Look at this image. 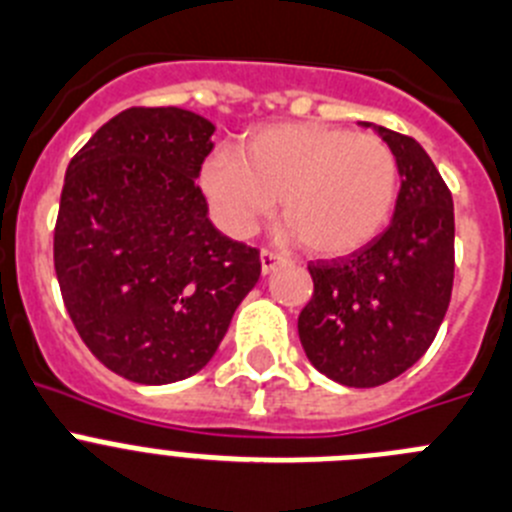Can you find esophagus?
<instances>
[{"label":"esophagus","mask_w":512,"mask_h":512,"mask_svg":"<svg viewBox=\"0 0 512 512\" xmlns=\"http://www.w3.org/2000/svg\"><path fill=\"white\" fill-rule=\"evenodd\" d=\"M283 262V257L278 255V252L273 250H262L260 252V265H262V275H270L275 270V267Z\"/></svg>","instance_id":"esophagus-1"}]
</instances>
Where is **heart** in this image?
<instances>
[{
  "instance_id": "heart-1",
  "label": "heart",
  "mask_w": 512,
  "mask_h": 512,
  "mask_svg": "<svg viewBox=\"0 0 512 512\" xmlns=\"http://www.w3.org/2000/svg\"><path fill=\"white\" fill-rule=\"evenodd\" d=\"M201 188L227 232L245 237L280 209V234L308 252L342 257L382 232L398 196V160L375 135L321 122L267 124L245 135L237 155L214 153Z\"/></svg>"
}]
</instances>
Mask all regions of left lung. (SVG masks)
Instances as JSON below:
<instances>
[{"label":"left lung","mask_w":512,"mask_h":512,"mask_svg":"<svg viewBox=\"0 0 512 512\" xmlns=\"http://www.w3.org/2000/svg\"><path fill=\"white\" fill-rule=\"evenodd\" d=\"M372 127L398 160L393 222L342 260L308 265L313 296L298 316L303 352L347 388H377L423 357L454 283V201L413 137Z\"/></svg>","instance_id":"left-lung-1"}]
</instances>
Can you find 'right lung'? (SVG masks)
I'll return each mask as SVG.
<instances>
[{"label": "right lung", "instance_id": "1", "mask_svg": "<svg viewBox=\"0 0 512 512\" xmlns=\"http://www.w3.org/2000/svg\"><path fill=\"white\" fill-rule=\"evenodd\" d=\"M214 124L178 107L124 109L68 163L53 257L73 326L140 385L209 365L260 252L224 237L196 186Z\"/></svg>", "mask_w": 512, "mask_h": 512}]
</instances>
